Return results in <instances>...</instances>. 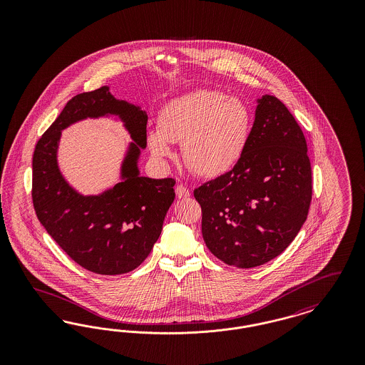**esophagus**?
<instances>
[{
	"label": "esophagus",
	"mask_w": 365,
	"mask_h": 365,
	"mask_svg": "<svg viewBox=\"0 0 365 365\" xmlns=\"http://www.w3.org/2000/svg\"><path fill=\"white\" fill-rule=\"evenodd\" d=\"M175 191H176V197L178 198H187V197H190V190L186 186H183V185H178Z\"/></svg>",
	"instance_id": "34e87169"
}]
</instances>
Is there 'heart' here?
I'll return each mask as SVG.
<instances>
[{
    "instance_id": "1",
    "label": "heart",
    "mask_w": 365,
    "mask_h": 365,
    "mask_svg": "<svg viewBox=\"0 0 365 365\" xmlns=\"http://www.w3.org/2000/svg\"><path fill=\"white\" fill-rule=\"evenodd\" d=\"M158 130L146 142L161 160L175 156L171 143H182L191 171L216 178L230 173L246 152L253 116L249 106L217 90H197L167 103L158 113Z\"/></svg>"
}]
</instances>
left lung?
I'll return each instance as SVG.
<instances>
[{"instance_id": "obj_1", "label": "left lung", "mask_w": 365, "mask_h": 365, "mask_svg": "<svg viewBox=\"0 0 365 365\" xmlns=\"http://www.w3.org/2000/svg\"><path fill=\"white\" fill-rule=\"evenodd\" d=\"M194 197L205 245L228 265L259 267L293 242L308 216L312 171L304 133L286 105L260 97L242 160Z\"/></svg>"}]
</instances>
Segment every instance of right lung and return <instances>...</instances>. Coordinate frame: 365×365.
Returning <instances> with one entry per match:
<instances>
[{"label": "right lung", "mask_w": 365, "mask_h": 365, "mask_svg": "<svg viewBox=\"0 0 365 365\" xmlns=\"http://www.w3.org/2000/svg\"><path fill=\"white\" fill-rule=\"evenodd\" d=\"M116 115L133 140L121 166V182L100 195L83 196L61 174L56 153L61 131L86 118ZM148 115L139 105L115 98L109 87L70 100L35 146L33 202L41 225L87 271L120 275L142 264L156 243L175 200L173 178L140 176Z\"/></svg>", "instance_id": "obj_1"}]
</instances>
